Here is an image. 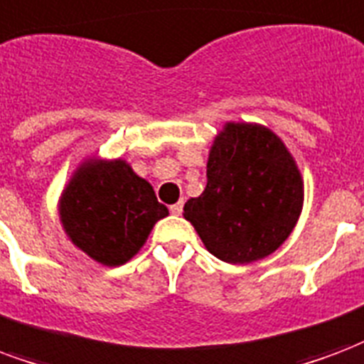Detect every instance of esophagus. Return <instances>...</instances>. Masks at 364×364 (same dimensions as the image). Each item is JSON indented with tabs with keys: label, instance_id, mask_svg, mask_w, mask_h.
Wrapping results in <instances>:
<instances>
[{
	"label": "esophagus",
	"instance_id": "esophagus-1",
	"mask_svg": "<svg viewBox=\"0 0 364 364\" xmlns=\"http://www.w3.org/2000/svg\"><path fill=\"white\" fill-rule=\"evenodd\" d=\"M169 212H171V214H175V216H181V214H183V203H181V200H179L177 204H173V206L169 208Z\"/></svg>",
	"mask_w": 364,
	"mask_h": 364
}]
</instances>
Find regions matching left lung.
Returning <instances> with one entry per match:
<instances>
[{"mask_svg": "<svg viewBox=\"0 0 364 364\" xmlns=\"http://www.w3.org/2000/svg\"><path fill=\"white\" fill-rule=\"evenodd\" d=\"M206 189L183 216L204 247L230 264L268 257L289 237L303 208V179L270 129L225 123L206 166Z\"/></svg>", "mask_w": 364, "mask_h": 364, "instance_id": "obj_1", "label": "left lung"}]
</instances>
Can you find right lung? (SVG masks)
<instances>
[{"instance_id":"1","label":"right lung","mask_w":364,"mask_h":364,"mask_svg":"<svg viewBox=\"0 0 364 364\" xmlns=\"http://www.w3.org/2000/svg\"><path fill=\"white\" fill-rule=\"evenodd\" d=\"M168 214L152 185L123 160L86 161L59 200V218L69 239L104 266L131 260L154 223Z\"/></svg>"}]
</instances>
